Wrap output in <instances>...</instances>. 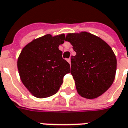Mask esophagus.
Here are the masks:
<instances>
[{
	"mask_svg": "<svg viewBox=\"0 0 128 128\" xmlns=\"http://www.w3.org/2000/svg\"><path fill=\"white\" fill-rule=\"evenodd\" d=\"M67 61H68V62H69V63H71V60H70V58H68V60H67Z\"/></svg>",
	"mask_w": 128,
	"mask_h": 128,
	"instance_id": "34e87169",
	"label": "esophagus"
}]
</instances>
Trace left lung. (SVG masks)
I'll use <instances>...</instances> for the list:
<instances>
[{"label": "left lung", "mask_w": 128, "mask_h": 128, "mask_svg": "<svg viewBox=\"0 0 128 128\" xmlns=\"http://www.w3.org/2000/svg\"><path fill=\"white\" fill-rule=\"evenodd\" d=\"M66 41L76 52L71 57L70 73L78 94L86 98L101 96L115 79L117 60L113 50L102 38L85 32L68 34Z\"/></svg>", "instance_id": "left-lung-1"}]
</instances>
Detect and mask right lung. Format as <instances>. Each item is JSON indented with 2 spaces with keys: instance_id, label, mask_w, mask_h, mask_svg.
<instances>
[{
  "instance_id": "add662e5",
  "label": "right lung",
  "mask_w": 128,
  "mask_h": 128,
  "mask_svg": "<svg viewBox=\"0 0 128 128\" xmlns=\"http://www.w3.org/2000/svg\"><path fill=\"white\" fill-rule=\"evenodd\" d=\"M64 41V34H47L33 40L22 50L18 60L19 74L24 85L34 96L46 98L56 94L63 77L70 72V64L58 49Z\"/></svg>"
}]
</instances>
